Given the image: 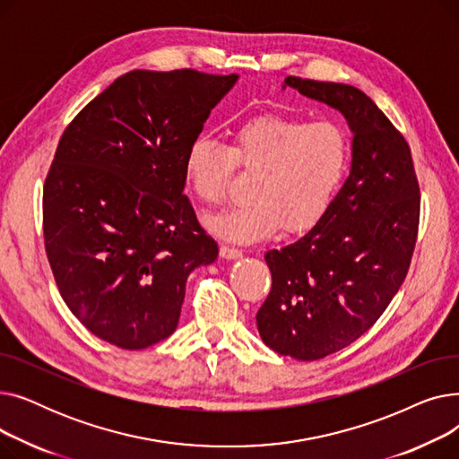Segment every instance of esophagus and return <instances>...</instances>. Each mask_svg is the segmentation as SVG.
I'll list each match as a JSON object with an SVG mask.
<instances>
[{
	"mask_svg": "<svg viewBox=\"0 0 459 459\" xmlns=\"http://www.w3.org/2000/svg\"><path fill=\"white\" fill-rule=\"evenodd\" d=\"M220 253H221V256L227 258V260H236V258L242 256V251L236 249V247H230V246H221Z\"/></svg>",
	"mask_w": 459,
	"mask_h": 459,
	"instance_id": "34e87169",
	"label": "esophagus"
}]
</instances>
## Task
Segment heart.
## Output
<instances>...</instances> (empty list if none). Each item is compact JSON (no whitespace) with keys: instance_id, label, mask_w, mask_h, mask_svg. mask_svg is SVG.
Instances as JSON below:
<instances>
[{"instance_id":"heart-1","label":"heart","mask_w":459,"mask_h":459,"mask_svg":"<svg viewBox=\"0 0 459 459\" xmlns=\"http://www.w3.org/2000/svg\"><path fill=\"white\" fill-rule=\"evenodd\" d=\"M351 137L336 120L266 113L234 128L232 147L208 135L187 144L184 175L204 204H220L236 163L258 173L253 203L210 215L206 227L225 239L253 244L286 225L305 232L318 225L350 171Z\"/></svg>"}]
</instances>
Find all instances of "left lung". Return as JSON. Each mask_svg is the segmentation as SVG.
<instances>
[{
  "mask_svg": "<svg viewBox=\"0 0 459 459\" xmlns=\"http://www.w3.org/2000/svg\"><path fill=\"white\" fill-rule=\"evenodd\" d=\"M286 87L344 115L353 134L350 177L324 220L264 255L273 282L256 312L262 341L281 355L316 360L365 334L400 290L420 191L407 141L363 91L296 76Z\"/></svg>",
  "mask_w": 459,
  "mask_h": 459,
  "instance_id": "1",
  "label": "left lung"
}]
</instances>
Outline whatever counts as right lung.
Listing matches in <instances>:
<instances>
[{
	"instance_id": "right-lung-1",
	"label": "right lung",
	"mask_w": 459,
	"mask_h": 459,
	"mask_svg": "<svg viewBox=\"0 0 459 459\" xmlns=\"http://www.w3.org/2000/svg\"><path fill=\"white\" fill-rule=\"evenodd\" d=\"M238 78L132 70L65 130L44 184V246L61 298L99 339H167L187 275L217 258L184 195V156Z\"/></svg>"
}]
</instances>
